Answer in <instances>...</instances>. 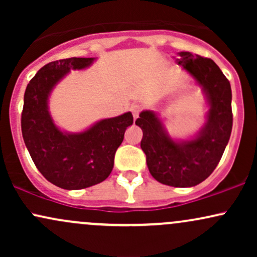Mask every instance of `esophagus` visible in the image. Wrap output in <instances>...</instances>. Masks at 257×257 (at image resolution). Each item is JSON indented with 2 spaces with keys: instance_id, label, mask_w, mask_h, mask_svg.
Instances as JSON below:
<instances>
[{
  "instance_id": "1",
  "label": "esophagus",
  "mask_w": 257,
  "mask_h": 257,
  "mask_svg": "<svg viewBox=\"0 0 257 257\" xmlns=\"http://www.w3.org/2000/svg\"><path fill=\"white\" fill-rule=\"evenodd\" d=\"M131 111L133 113V117H134V119H137L139 117V113L141 112V106L140 105H132Z\"/></svg>"
}]
</instances>
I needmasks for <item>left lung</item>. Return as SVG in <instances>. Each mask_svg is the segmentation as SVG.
Returning <instances> with one entry per match:
<instances>
[{
	"label": "left lung",
	"instance_id": "1",
	"mask_svg": "<svg viewBox=\"0 0 257 257\" xmlns=\"http://www.w3.org/2000/svg\"><path fill=\"white\" fill-rule=\"evenodd\" d=\"M178 65L202 88L208 111L205 122L188 139H174L159 113L145 110L135 124L143 131L141 149L151 175L163 185L192 187L214 172L232 132V90L228 79L211 59L178 53Z\"/></svg>",
	"mask_w": 257,
	"mask_h": 257
}]
</instances>
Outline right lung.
I'll return each mask as SVG.
<instances>
[{"instance_id": "right-lung-1", "label": "right lung", "mask_w": 257, "mask_h": 257, "mask_svg": "<svg viewBox=\"0 0 257 257\" xmlns=\"http://www.w3.org/2000/svg\"><path fill=\"white\" fill-rule=\"evenodd\" d=\"M96 58H69L44 65L28 84L22 113L24 143L35 166L53 185L82 190L104 181L114 153L133 124L132 112L100 119L78 133L61 131L49 112L53 89L71 70H84Z\"/></svg>"}]
</instances>
